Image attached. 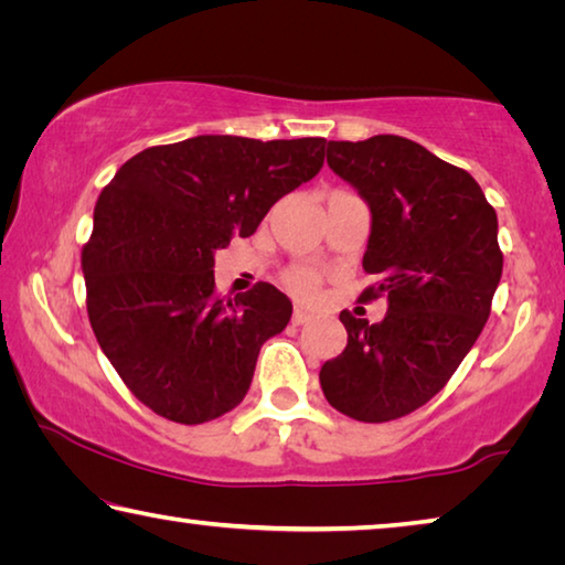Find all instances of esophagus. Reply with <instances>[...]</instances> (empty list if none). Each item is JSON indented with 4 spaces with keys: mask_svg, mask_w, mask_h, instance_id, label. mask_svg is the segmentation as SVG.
Wrapping results in <instances>:
<instances>
[{
    "mask_svg": "<svg viewBox=\"0 0 565 565\" xmlns=\"http://www.w3.org/2000/svg\"><path fill=\"white\" fill-rule=\"evenodd\" d=\"M311 319H313V313H311V311H306V309H301V306H296V309H294V317H291V321L296 323V327H301V323L311 321Z\"/></svg>",
    "mask_w": 565,
    "mask_h": 565,
    "instance_id": "obj_1",
    "label": "esophagus"
}]
</instances>
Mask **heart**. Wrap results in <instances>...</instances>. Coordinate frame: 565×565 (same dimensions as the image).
Segmentation results:
<instances>
[{
  "label": "heart",
  "instance_id": "b5f03b06",
  "mask_svg": "<svg viewBox=\"0 0 565 565\" xmlns=\"http://www.w3.org/2000/svg\"><path fill=\"white\" fill-rule=\"evenodd\" d=\"M284 284H286V289H289L294 296H299V299H311V296L317 294L319 276L311 269H291L289 274H286Z\"/></svg>",
  "mask_w": 565,
  "mask_h": 565
}]
</instances>
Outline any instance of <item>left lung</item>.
Here are the masks:
<instances>
[{
  "label": "left lung",
  "mask_w": 565,
  "mask_h": 565,
  "mask_svg": "<svg viewBox=\"0 0 565 565\" xmlns=\"http://www.w3.org/2000/svg\"><path fill=\"white\" fill-rule=\"evenodd\" d=\"M327 161L371 209L363 269L384 299L379 323L341 311L349 343L321 366L329 404L384 424L431 401L483 331L501 281L499 218L468 171L416 141L379 134L329 141Z\"/></svg>",
  "instance_id": "left-lung-1"
}]
</instances>
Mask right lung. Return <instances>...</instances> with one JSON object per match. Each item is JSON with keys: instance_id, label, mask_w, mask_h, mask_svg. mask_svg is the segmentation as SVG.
Masks as SVG:
<instances>
[{"instance_id": "add662e5", "label": "right lung", "mask_w": 565, "mask_h": 565, "mask_svg": "<svg viewBox=\"0 0 565 565\" xmlns=\"http://www.w3.org/2000/svg\"><path fill=\"white\" fill-rule=\"evenodd\" d=\"M327 139L204 134L149 147L114 174L82 252L102 351L154 414L204 424L238 406L291 301L271 284L214 291V254L323 167Z\"/></svg>"}]
</instances>
